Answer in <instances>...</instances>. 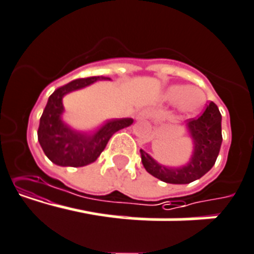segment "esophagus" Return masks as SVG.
I'll return each mask as SVG.
<instances>
[{
  "label": "esophagus",
  "instance_id": "obj_1",
  "mask_svg": "<svg viewBox=\"0 0 254 254\" xmlns=\"http://www.w3.org/2000/svg\"><path fill=\"white\" fill-rule=\"evenodd\" d=\"M152 116V112L149 110H142L141 112L137 115V120L138 121H142V120H147V118H149Z\"/></svg>",
  "mask_w": 254,
  "mask_h": 254
}]
</instances>
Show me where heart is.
Wrapping results in <instances>:
<instances>
[{
    "label": "heart",
    "mask_w": 254,
    "mask_h": 254,
    "mask_svg": "<svg viewBox=\"0 0 254 254\" xmlns=\"http://www.w3.org/2000/svg\"><path fill=\"white\" fill-rule=\"evenodd\" d=\"M165 100L171 103H177V108L182 115L194 116L201 112L206 102V95L198 87H186L176 84L167 88Z\"/></svg>",
    "instance_id": "obj_1"
}]
</instances>
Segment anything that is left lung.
I'll list each match as a JSON object with an SVG mask.
<instances>
[{
    "mask_svg": "<svg viewBox=\"0 0 254 254\" xmlns=\"http://www.w3.org/2000/svg\"><path fill=\"white\" fill-rule=\"evenodd\" d=\"M222 116L213 102L198 118L186 121V126L193 141V153L187 165L178 168L166 167L154 161L141 149L143 167L153 177L173 185H187L199 180L214 166L222 144Z\"/></svg>",
    "mask_w": 254,
    "mask_h": 254,
    "instance_id": "1",
    "label": "left lung"
}]
</instances>
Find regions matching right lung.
Returning a JSON list of instances; mask_svg holds the SVG:
<instances>
[{
    "mask_svg": "<svg viewBox=\"0 0 254 254\" xmlns=\"http://www.w3.org/2000/svg\"><path fill=\"white\" fill-rule=\"evenodd\" d=\"M98 79H111L108 77L95 76L78 78L57 88L50 96L40 118L37 136L43 152L51 162L62 167H83L95 162L100 157L113 133L133 123L132 118H116L92 134L82 133L69 127L64 120V95L89 86Z\"/></svg>",
    "mask_w": 254,
    "mask_h": 254,
    "instance_id": "right-lung-1",
    "label": "right lung"
}]
</instances>
